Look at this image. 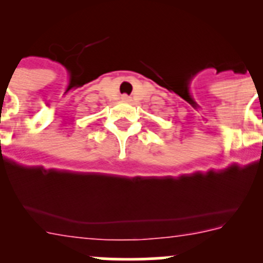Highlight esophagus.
I'll return each instance as SVG.
<instances>
[{
  "instance_id": "esophagus-1",
  "label": "esophagus",
  "mask_w": 263,
  "mask_h": 263,
  "mask_svg": "<svg viewBox=\"0 0 263 263\" xmlns=\"http://www.w3.org/2000/svg\"><path fill=\"white\" fill-rule=\"evenodd\" d=\"M121 99L123 100V102H129V97H128V95H126V94H124V95H122V98H121Z\"/></svg>"
}]
</instances>
